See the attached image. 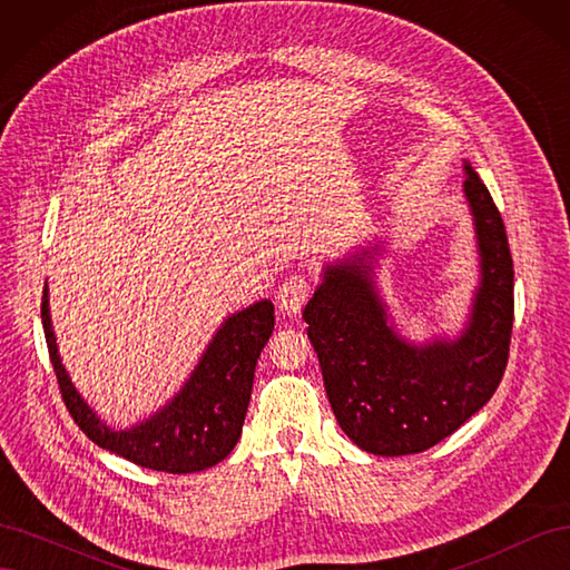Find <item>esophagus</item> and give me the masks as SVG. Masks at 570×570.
Wrapping results in <instances>:
<instances>
[{"instance_id": "esophagus-1", "label": "esophagus", "mask_w": 570, "mask_h": 570, "mask_svg": "<svg viewBox=\"0 0 570 570\" xmlns=\"http://www.w3.org/2000/svg\"><path fill=\"white\" fill-rule=\"evenodd\" d=\"M308 292H312V285L304 278V275H289V278L278 287V306L281 312L292 316L297 314L308 299Z\"/></svg>"}]
</instances>
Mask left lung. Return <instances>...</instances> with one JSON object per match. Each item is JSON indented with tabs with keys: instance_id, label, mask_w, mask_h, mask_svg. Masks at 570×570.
<instances>
[{
	"instance_id": "8db88e82",
	"label": "left lung",
	"mask_w": 570,
	"mask_h": 570,
	"mask_svg": "<svg viewBox=\"0 0 570 570\" xmlns=\"http://www.w3.org/2000/svg\"><path fill=\"white\" fill-rule=\"evenodd\" d=\"M463 168L480 285L456 340L413 344L396 335L373 281L377 247L327 264L304 308L335 419L368 454L430 450L485 406L502 383L513 325V262L490 189L471 164Z\"/></svg>"
}]
</instances>
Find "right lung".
<instances>
[{
	"mask_svg": "<svg viewBox=\"0 0 570 570\" xmlns=\"http://www.w3.org/2000/svg\"><path fill=\"white\" fill-rule=\"evenodd\" d=\"M273 323L268 299L228 316L174 400L147 421L116 430L97 416L68 377L51 327L47 285L42 292L45 340L68 413L101 450L164 473H197L233 452L243 435L256 358L266 347Z\"/></svg>",
	"mask_w": 570,
	"mask_h": 570,
	"instance_id": "right-lung-1",
	"label": "right lung"
}]
</instances>
